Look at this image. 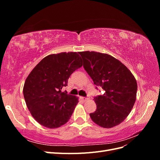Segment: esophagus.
Here are the masks:
<instances>
[{
  "label": "esophagus",
  "mask_w": 160,
  "mask_h": 160,
  "mask_svg": "<svg viewBox=\"0 0 160 160\" xmlns=\"http://www.w3.org/2000/svg\"><path fill=\"white\" fill-rule=\"evenodd\" d=\"M80 99H81L82 101H85L89 99L88 98H84V97H80Z\"/></svg>",
  "instance_id": "obj_1"
}]
</instances>
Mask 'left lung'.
Instances as JSON below:
<instances>
[{
  "label": "left lung",
  "instance_id": "1",
  "mask_svg": "<svg viewBox=\"0 0 160 160\" xmlns=\"http://www.w3.org/2000/svg\"><path fill=\"white\" fill-rule=\"evenodd\" d=\"M83 67L94 84L105 91L95 97L97 105L90 118L104 128L116 126L125 119L136 100L137 81L128 67L115 57L95 51L79 52Z\"/></svg>",
  "mask_w": 160,
  "mask_h": 160
}]
</instances>
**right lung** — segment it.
<instances>
[{"label": "right lung", "mask_w": 160, "mask_h": 160, "mask_svg": "<svg viewBox=\"0 0 160 160\" xmlns=\"http://www.w3.org/2000/svg\"><path fill=\"white\" fill-rule=\"evenodd\" d=\"M82 65L77 52L51 54L43 58L28 75L23 87L24 98L38 123L54 129L69 120L79 99L61 89Z\"/></svg>", "instance_id": "right-lung-1"}]
</instances>
